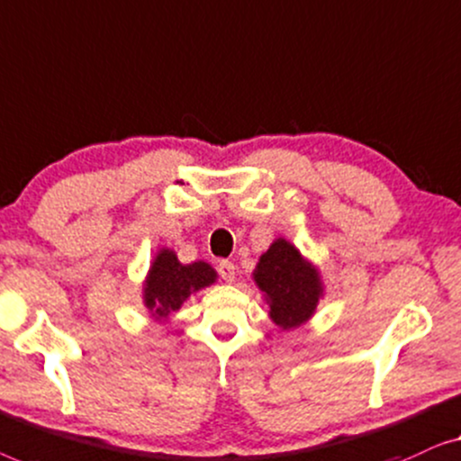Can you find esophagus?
<instances>
[{
  "instance_id": "obj_1",
  "label": "esophagus",
  "mask_w": 461,
  "mask_h": 461,
  "mask_svg": "<svg viewBox=\"0 0 461 461\" xmlns=\"http://www.w3.org/2000/svg\"><path fill=\"white\" fill-rule=\"evenodd\" d=\"M217 269L225 282H233V277H236V267H233L231 261H221L217 265Z\"/></svg>"
}]
</instances>
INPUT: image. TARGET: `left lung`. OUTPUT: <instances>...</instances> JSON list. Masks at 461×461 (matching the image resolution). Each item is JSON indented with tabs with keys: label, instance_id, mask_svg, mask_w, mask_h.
I'll return each instance as SVG.
<instances>
[{
	"label": "left lung",
	"instance_id": "left-lung-1",
	"mask_svg": "<svg viewBox=\"0 0 461 461\" xmlns=\"http://www.w3.org/2000/svg\"><path fill=\"white\" fill-rule=\"evenodd\" d=\"M252 277L269 304L271 321L282 330L309 321L323 296L320 269L286 238H277L258 257Z\"/></svg>",
	"mask_w": 461,
	"mask_h": 461
}]
</instances>
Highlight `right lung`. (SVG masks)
Masks as SVG:
<instances>
[{
	"label": "right lung",
	"instance_id": "right-lung-1",
	"mask_svg": "<svg viewBox=\"0 0 461 461\" xmlns=\"http://www.w3.org/2000/svg\"><path fill=\"white\" fill-rule=\"evenodd\" d=\"M217 282V271L204 261L179 263L171 249H160L150 263L141 288L144 307L157 321H167L190 294Z\"/></svg>",
	"mask_w": 461,
	"mask_h": 461
}]
</instances>
